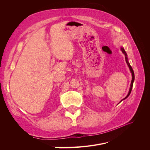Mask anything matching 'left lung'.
<instances>
[{
	"label": "left lung",
	"instance_id": "8db88e82",
	"mask_svg": "<svg viewBox=\"0 0 150 150\" xmlns=\"http://www.w3.org/2000/svg\"><path fill=\"white\" fill-rule=\"evenodd\" d=\"M121 51L122 52V53L125 54V59H126V62L127 64H128V67H129V70H130V71H131V74H132V80H131V85H130V88H129V93H128V95H127V96H126L123 99H122V100L121 101H122V100H124V99H126L127 98H128V97L129 96V94H130V93H131V90H132L133 85V82H134V71H133V70L132 67H131V66H130L129 63V62H128V57H127V54H126V52H125V49H124L123 48H122V47H121ZM121 101H120V102H121Z\"/></svg>",
	"mask_w": 150,
	"mask_h": 150
}]
</instances>
